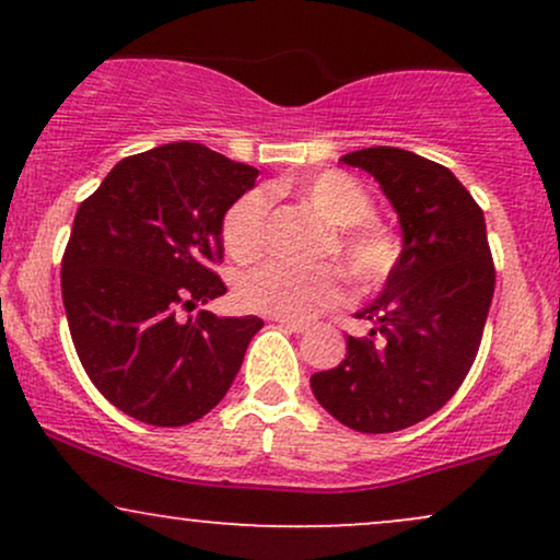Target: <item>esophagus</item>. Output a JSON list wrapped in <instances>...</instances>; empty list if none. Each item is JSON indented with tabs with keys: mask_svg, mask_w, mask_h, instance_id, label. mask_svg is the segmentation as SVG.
Instances as JSON below:
<instances>
[{
	"mask_svg": "<svg viewBox=\"0 0 560 560\" xmlns=\"http://www.w3.org/2000/svg\"><path fill=\"white\" fill-rule=\"evenodd\" d=\"M273 320L279 326H284V329L294 331V334H302V331L311 329V324H305V320H292V318H273Z\"/></svg>",
	"mask_w": 560,
	"mask_h": 560,
	"instance_id": "obj_1",
	"label": "esophagus"
}]
</instances>
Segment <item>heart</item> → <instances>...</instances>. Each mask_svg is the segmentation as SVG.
<instances>
[{
  "label": "heart",
  "mask_w": 560,
  "mask_h": 560,
  "mask_svg": "<svg viewBox=\"0 0 560 560\" xmlns=\"http://www.w3.org/2000/svg\"><path fill=\"white\" fill-rule=\"evenodd\" d=\"M292 189L331 223L329 234L320 244V255H334L342 260L358 287H378L395 271L400 244L384 223L371 218L374 199L365 191V186L339 171H320L292 182ZM221 240L231 260L242 266L255 262L266 253V191L249 189L231 202L221 221ZM345 294L347 279L342 268L334 262L294 266V262L273 260L244 276L240 284L244 307L292 320L313 318L329 307H337Z\"/></svg>",
  "instance_id": "b5f03b06"
}]
</instances>
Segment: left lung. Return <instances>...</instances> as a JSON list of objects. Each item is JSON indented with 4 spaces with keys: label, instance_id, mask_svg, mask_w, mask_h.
Returning a JSON list of instances; mask_svg holds the SVG:
<instances>
[{
    "label": "left lung",
    "instance_id": "8db88e82",
    "mask_svg": "<svg viewBox=\"0 0 560 560\" xmlns=\"http://www.w3.org/2000/svg\"><path fill=\"white\" fill-rule=\"evenodd\" d=\"M397 210L402 253L387 287L355 318L337 369L311 376L316 400L345 427L387 434L413 427L458 392L477 358L494 292L485 213L453 171L397 147L350 152Z\"/></svg>",
    "mask_w": 560,
    "mask_h": 560
}]
</instances>
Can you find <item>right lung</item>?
I'll use <instances>...</instances> for the list:
<instances>
[{
  "label": "right lung",
  "instance_id": "1",
  "mask_svg": "<svg viewBox=\"0 0 560 560\" xmlns=\"http://www.w3.org/2000/svg\"><path fill=\"white\" fill-rule=\"evenodd\" d=\"M258 168L195 141L124 158L79 205L62 302L79 361L115 408L184 427L223 400L262 329L258 316L191 311L226 294L221 221Z\"/></svg>",
  "mask_w": 560,
  "mask_h": 560
}]
</instances>
